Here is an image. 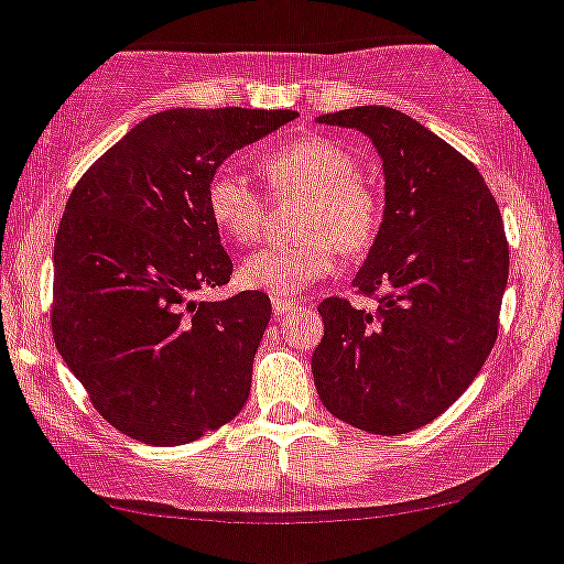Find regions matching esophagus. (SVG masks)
<instances>
[{"label":"esophagus","mask_w":564,"mask_h":564,"mask_svg":"<svg viewBox=\"0 0 564 564\" xmlns=\"http://www.w3.org/2000/svg\"><path fill=\"white\" fill-rule=\"evenodd\" d=\"M297 307V302L294 300H286V297H272V311H275V316H283V313L294 311Z\"/></svg>","instance_id":"34e87169"}]
</instances>
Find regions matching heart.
I'll list each match as a JSON object with an SVG mask.
<instances>
[{"mask_svg": "<svg viewBox=\"0 0 564 564\" xmlns=\"http://www.w3.org/2000/svg\"><path fill=\"white\" fill-rule=\"evenodd\" d=\"M267 186L275 194H307L297 242H270L240 267L251 289L275 297H292L337 264V251L357 257L376 242L381 229V199L376 188L357 177V162L337 142L302 138L264 153ZM205 205L213 224L229 240L251 242L262 232L264 194L248 175L221 167L205 186Z\"/></svg>", "mask_w": 564, "mask_h": 564, "instance_id": "b5f03b06", "label": "heart"}]
</instances>
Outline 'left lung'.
<instances>
[{"mask_svg": "<svg viewBox=\"0 0 564 564\" xmlns=\"http://www.w3.org/2000/svg\"><path fill=\"white\" fill-rule=\"evenodd\" d=\"M357 129L383 162V221L354 286L376 311L329 297L313 381L340 422L405 435L454 405L497 340L508 283L500 207L476 164L400 110L327 112Z\"/></svg>", "mask_w": 564, "mask_h": 564, "instance_id": "1", "label": "left lung"}]
</instances>
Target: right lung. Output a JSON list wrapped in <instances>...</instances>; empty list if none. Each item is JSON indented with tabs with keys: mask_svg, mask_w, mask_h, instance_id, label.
<instances>
[{
	"mask_svg": "<svg viewBox=\"0 0 564 564\" xmlns=\"http://www.w3.org/2000/svg\"><path fill=\"white\" fill-rule=\"evenodd\" d=\"M294 110L175 108L148 116L69 194L53 246V340L108 424L183 446L232 422L251 391L270 297L229 283L232 259L205 205L229 153Z\"/></svg>",
	"mask_w": 564,
	"mask_h": 564,
	"instance_id": "add662e5",
	"label": "right lung"
}]
</instances>
